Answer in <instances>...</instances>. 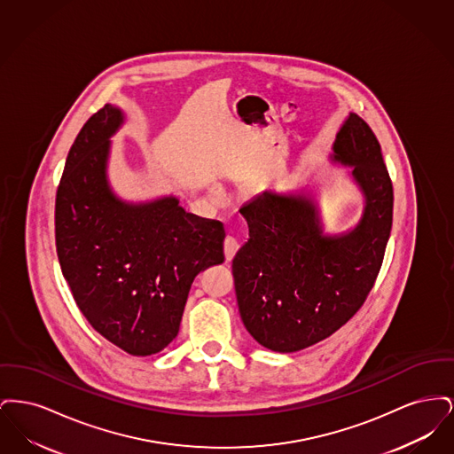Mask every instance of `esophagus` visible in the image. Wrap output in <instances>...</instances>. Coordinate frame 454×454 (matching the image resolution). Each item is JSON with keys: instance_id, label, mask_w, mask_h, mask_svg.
<instances>
[{"instance_id": "34e87169", "label": "esophagus", "mask_w": 454, "mask_h": 454, "mask_svg": "<svg viewBox=\"0 0 454 454\" xmlns=\"http://www.w3.org/2000/svg\"><path fill=\"white\" fill-rule=\"evenodd\" d=\"M238 250V241L233 237H226L224 239V257L230 262V260L235 257Z\"/></svg>"}]
</instances>
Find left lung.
<instances>
[{
    "mask_svg": "<svg viewBox=\"0 0 454 454\" xmlns=\"http://www.w3.org/2000/svg\"><path fill=\"white\" fill-rule=\"evenodd\" d=\"M330 160L350 168L364 199L354 228L325 233L309 192L265 191L239 209L250 238L233 259L238 309L248 333L274 352L301 350L346 325L383 263L393 185L381 146L357 114L342 122Z\"/></svg>",
    "mask_w": 454,
    "mask_h": 454,
    "instance_id": "1",
    "label": "left lung"
}]
</instances>
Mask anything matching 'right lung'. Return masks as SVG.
<instances>
[{"instance_id":"1","label":"right lung","mask_w":454,"mask_h":454,"mask_svg":"<svg viewBox=\"0 0 454 454\" xmlns=\"http://www.w3.org/2000/svg\"><path fill=\"white\" fill-rule=\"evenodd\" d=\"M124 112L93 114L66 158L56 194V248L90 325L130 356H152L178 333L195 276L224 262V228L178 199H121L108 182L110 137Z\"/></svg>"}]
</instances>
